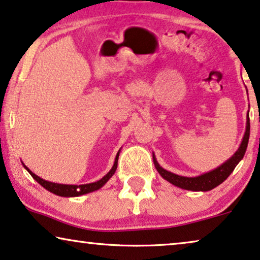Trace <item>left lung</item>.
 I'll return each mask as SVG.
<instances>
[{
    "instance_id": "8db88e82",
    "label": "left lung",
    "mask_w": 260,
    "mask_h": 260,
    "mask_svg": "<svg viewBox=\"0 0 260 260\" xmlns=\"http://www.w3.org/2000/svg\"><path fill=\"white\" fill-rule=\"evenodd\" d=\"M248 139H250V117L247 115V123H246V132H245L244 139L241 141L240 147L239 150L233 154V157L222 164L215 170L208 172V174L201 175L199 177H183V176H178L172 174L170 171H166L155 160L153 155V161L155 165V169L160 174V176L168 182H170L171 184H174L178 188L185 189V190H192V191H208L221 184L223 181H226L228 176H230L235 166L238 165V162L241 160L244 157L245 152H246Z\"/></svg>"
}]
</instances>
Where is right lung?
<instances>
[{"label": "right lung", "mask_w": 260, "mask_h": 260, "mask_svg": "<svg viewBox=\"0 0 260 260\" xmlns=\"http://www.w3.org/2000/svg\"><path fill=\"white\" fill-rule=\"evenodd\" d=\"M117 159H119V153L116 154V158H115V162H114L112 170H110L108 174H107L105 177L100 179L98 182H94V183H89V184H82V185H67V184H57V183H52V182H47V181H44V179H41L40 177H38L36 174H33L32 171L29 170L27 166H25L26 170L29 172L30 176L36 179V181L39 183L40 185H43L45 189H47L48 191L55 193V195L58 196H64V197H71V196H79V195H84V193H88V192H91V191H95V190H98L101 188L106 184L107 182L109 181V178L112 177L114 175V172L116 171V168H117Z\"/></svg>", "instance_id": "obj_1"}]
</instances>
